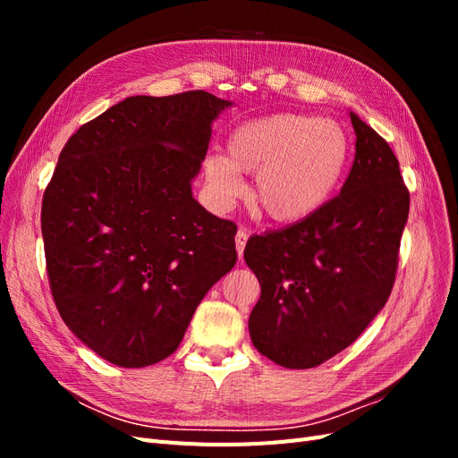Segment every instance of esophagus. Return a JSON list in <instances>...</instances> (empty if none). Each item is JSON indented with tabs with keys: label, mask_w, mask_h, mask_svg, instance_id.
<instances>
[{
	"label": "esophagus",
	"mask_w": 458,
	"mask_h": 458,
	"mask_svg": "<svg viewBox=\"0 0 458 458\" xmlns=\"http://www.w3.org/2000/svg\"><path fill=\"white\" fill-rule=\"evenodd\" d=\"M246 241H248V234H246V231H244V229H239V231H237V234H234V242H237V254H239V259H242Z\"/></svg>",
	"instance_id": "34e87169"
}]
</instances>
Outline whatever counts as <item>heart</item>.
Listing matches in <instances>:
<instances>
[{"label": "heart", "mask_w": 458, "mask_h": 458, "mask_svg": "<svg viewBox=\"0 0 458 458\" xmlns=\"http://www.w3.org/2000/svg\"><path fill=\"white\" fill-rule=\"evenodd\" d=\"M227 152H212L204 162L214 197L233 202L244 191L241 174H256L254 206L293 224L335 195L348 168L350 140L335 120L284 113L241 123L229 135Z\"/></svg>", "instance_id": "obj_1"}]
</instances>
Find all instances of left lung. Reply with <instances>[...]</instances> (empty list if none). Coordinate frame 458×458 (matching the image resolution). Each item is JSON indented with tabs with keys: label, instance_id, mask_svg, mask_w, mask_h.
Instances as JSON below:
<instances>
[{
	"label": "left lung",
	"instance_id": "obj_1",
	"mask_svg": "<svg viewBox=\"0 0 458 458\" xmlns=\"http://www.w3.org/2000/svg\"><path fill=\"white\" fill-rule=\"evenodd\" d=\"M350 118L355 158L340 195L244 248L261 286L248 318L252 344L286 369H313L348 348L395 283L409 189L386 140Z\"/></svg>",
	"mask_w": 458,
	"mask_h": 458
}]
</instances>
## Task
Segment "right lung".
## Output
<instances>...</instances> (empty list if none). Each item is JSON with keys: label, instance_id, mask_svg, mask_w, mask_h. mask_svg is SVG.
Returning <instances> with one entry per match:
<instances>
[{"label": "right lung", "instance_id": "add662e5", "mask_svg": "<svg viewBox=\"0 0 458 458\" xmlns=\"http://www.w3.org/2000/svg\"><path fill=\"white\" fill-rule=\"evenodd\" d=\"M229 105L202 89L128 97L61 150L41 200L49 288L66 327L118 367L172 355L237 261V225L191 192Z\"/></svg>", "mask_w": 458, "mask_h": 458}]
</instances>
